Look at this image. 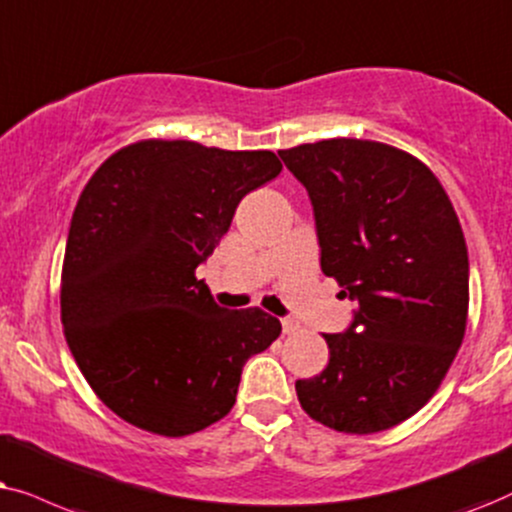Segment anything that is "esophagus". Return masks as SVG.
I'll return each mask as SVG.
<instances>
[{
	"mask_svg": "<svg viewBox=\"0 0 512 512\" xmlns=\"http://www.w3.org/2000/svg\"><path fill=\"white\" fill-rule=\"evenodd\" d=\"M281 325H283V332H285V335H295V332L302 330V325H299L295 318H283V320H281Z\"/></svg>",
	"mask_w": 512,
	"mask_h": 512,
	"instance_id": "1",
	"label": "esophagus"
}]
</instances>
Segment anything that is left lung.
I'll list each match as a JSON object with an SVG mask.
<instances>
[{"label": "left lung", "instance_id": "8db88e82", "mask_svg": "<svg viewBox=\"0 0 512 512\" xmlns=\"http://www.w3.org/2000/svg\"><path fill=\"white\" fill-rule=\"evenodd\" d=\"M278 156L309 192L320 269L356 304L344 332L323 335L330 363L297 381V398L335 431H386L428 403L463 342L459 217L424 163L381 142L332 138Z\"/></svg>", "mask_w": 512, "mask_h": 512}]
</instances>
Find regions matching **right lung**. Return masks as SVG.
Returning a JSON list of instances; mask_svg holds the SVG:
<instances>
[{
	"instance_id": "1",
	"label": "right lung",
	"mask_w": 512,
	"mask_h": 512,
	"mask_svg": "<svg viewBox=\"0 0 512 512\" xmlns=\"http://www.w3.org/2000/svg\"><path fill=\"white\" fill-rule=\"evenodd\" d=\"M274 152L142 140L95 170L67 236L60 318L95 395L142 431L182 438L227 417L243 365L281 335L262 309L215 304L196 269Z\"/></svg>"
}]
</instances>
